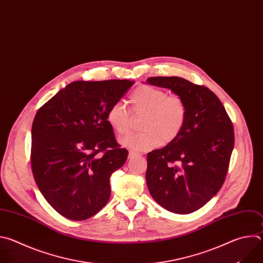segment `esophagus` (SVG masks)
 Segmentation results:
<instances>
[{
	"label": "esophagus",
	"instance_id": "1",
	"mask_svg": "<svg viewBox=\"0 0 263 263\" xmlns=\"http://www.w3.org/2000/svg\"><path fill=\"white\" fill-rule=\"evenodd\" d=\"M138 155H139V153L134 152V151H129V153H128V159H133V157L138 156Z\"/></svg>",
	"mask_w": 263,
	"mask_h": 263
}]
</instances>
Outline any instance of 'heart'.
<instances>
[{
    "label": "heart",
    "instance_id": "1",
    "mask_svg": "<svg viewBox=\"0 0 263 263\" xmlns=\"http://www.w3.org/2000/svg\"><path fill=\"white\" fill-rule=\"evenodd\" d=\"M133 116H143L138 134L129 135L120 144L133 150L147 151L174 142L181 134L187 118L185 101L177 95H168L160 88L143 85L129 96ZM120 102L110 108L107 121L118 136L132 129V116Z\"/></svg>",
    "mask_w": 263,
    "mask_h": 263
}]
</instances>
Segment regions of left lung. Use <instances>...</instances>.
Segmentation results:
<instances>
[{"label": "left lung", "instance_id": "obj_1", "mask_svg": "<svg viewBox=\"0 0 263 263\" xmlns=\"http://www.w3.org/2000/svg\"><path fill=\"white\" fill-rule=\"evenodd\" d=\"M146 83L170 89L187 107L179 137L147 154L149 193L167 211L191 214L224 183L234 146L232 122L218 96L204 86L178 77H153Z\"/></svg>", "mask_w": 263, "mask_h": 263}]
</instances>
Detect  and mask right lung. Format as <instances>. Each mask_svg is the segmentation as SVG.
Wrapping results in <instances>:
<instances>
[{"mask_svg": "<svg viewBox=\"0 0 263 263\" xmlns=\"http://www.w3.org/2000/svg\"><path fill=\"white\" fill-rule=\"evenodd\" d=\"M133 84L128 80L77 81L35 115L34 179L48 204L66 219H89L110 199V177L124 165L128 151L119 147L107 115Z\"/></svg>", "mask_w": 263, "mask_h": 263, "instance_id": "add662e5", "label": "right lung"}]
</instances>
